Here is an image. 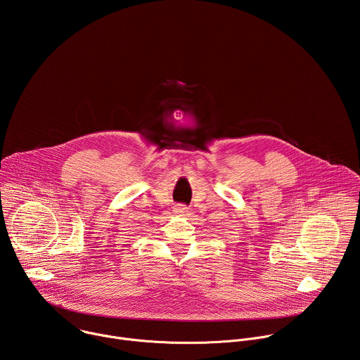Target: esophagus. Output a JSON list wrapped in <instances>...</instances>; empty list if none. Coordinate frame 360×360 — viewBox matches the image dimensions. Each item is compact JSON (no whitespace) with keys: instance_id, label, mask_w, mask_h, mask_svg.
Returning <instances> with one entry per match:
<instances>
[{"instance_id":"obj_1","label":"esophagus","mask_w":360,"mask_h":360,"mask_svg":"<svg viewBox=\"0 0 360 360\" xmlns=\"http://www.w3.org/2000/svg\"><path fill=\"white\" fill-rule=\"evenodd\" d=\"M174 212H175V214H178V215H181V217H185V215H188L189 210H188V207H185V205L178 203V205H175Z\"/></svg>"}]
</instances>
